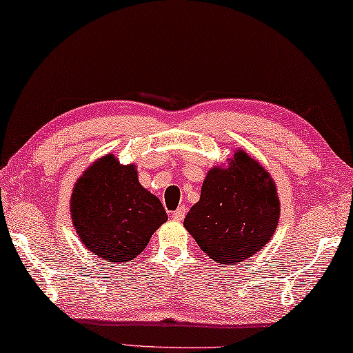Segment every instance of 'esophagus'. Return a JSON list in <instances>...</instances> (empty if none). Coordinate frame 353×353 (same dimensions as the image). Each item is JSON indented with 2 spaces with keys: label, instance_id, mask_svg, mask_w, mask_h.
<instances>
[{
  "label": "esophagus",
  "instance_id": "1",
  "mask_svg": "<svg viewBox=\"0 0 353 353\" xmlns=\"http://www.w3.org/2000/svg\"><path fill=\"white\" fill-rule=\"evenodd\" d=\"M186 210H188V209H186L185 205L178 207V209L172 214V219H173V220H183V219H185V215H186Z\"/></svg>",
  "mask_w": 353,
  "mask_h": 353
}]
</instances>
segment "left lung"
Wrapping results in <instances>:
<instances>
[{
  "mask_svg": "<svg viewBox=\"0 0 353 353\" xmlns=\"http://www.w3.org/2000/svg\"><path fill=\"white\" fill-rule=\"evenodd\" d=\"M279 210L273 178L239 149L225 168H210L183 225L212 262L234 267L268 244Z\"/></svg>",
  "mask_w": 353,
  "mask_h": 353,
  "instance_id": "left-lung-1",
  "label": "left lung"
}]
</instances>
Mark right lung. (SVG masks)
<instances>
[{
  "label": "right lung",
  "mask_w": 353,
  "mask_h": 353,
  "mask_svg": "<svg viewBox=\"0 0 353 353\" xmlns=\"http://www.w3.org/2000/svg\"><path fill=\"white\" fill-rule=\"evenodd\" d=\"M70 216L86 249L114 263L138 257L167 212L138 181L134 163L120 165L108 154L86 168L70 197Z\"/></svg>",
  "instance_id": "add662e5"
}]
</instances>
